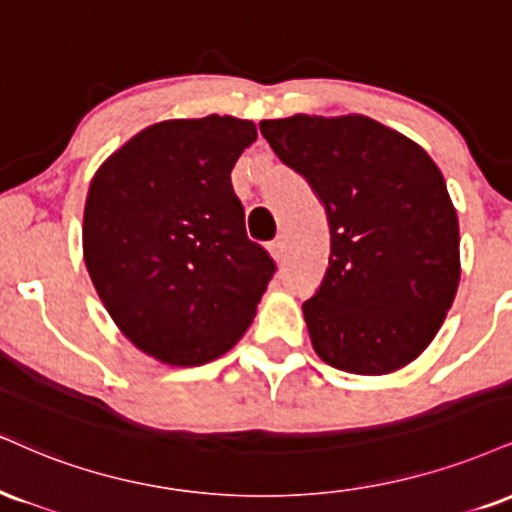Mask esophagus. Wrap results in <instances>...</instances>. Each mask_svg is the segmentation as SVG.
I'll use <instances>...</instances> for the list:
<instances>
[{
	"instance_id": "obj_1",
	"label": "esophagus",
	"mask_w": 512,
	"mask_h": 512,
	"mask_svg": "<svg viewBox=\"0 0 512 512\" xmlns=\"http://www.w3.org/2000/svg\"><path fill=\"white\" fill-rule=\"evenodd\" d=\"M267 250L272 252V257H274V260H281V257H283V240H281V238L272 240V243L267 245Z\"/></svg>"
}]
</instances>
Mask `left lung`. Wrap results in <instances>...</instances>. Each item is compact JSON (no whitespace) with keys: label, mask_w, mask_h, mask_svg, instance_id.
<instances>
[{"label":"left lung","mask_w":512,"mask_h":512,"mask_svg":"<svg viewBox=\"0 0 512 512\" xmlns=\"http://www.w3.org/2000/svg\"><path fill=\"white\" fill-rule=\"evenodd\" d=\"M276 157L326 209L331 255L303 303L326 365L389 374L432 343L460 281V233L439 166L362 114L260 121Z\"/></svg>","instance_id":"8db88e82"}]
</instances>
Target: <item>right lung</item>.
Returning <instances> with one entry per match:
<instances>
[{"mask_svg": "<svg viewBox=\"0 0 512 512\" xmlns=\"http://www.w3.org/2000/svg\"><path fill=\"white\" fill-rule=\"evenodd\" d=\"M257 128L236 116L162 121L97 169L83 255L128 341L174 367L205 365L248 331L276 264L245 233L231 169Z\"/></svg>", "mask_w": 512, "mask_h": 512, "instance_id": "add662e5", "label": "right lung"}]
</instances>
